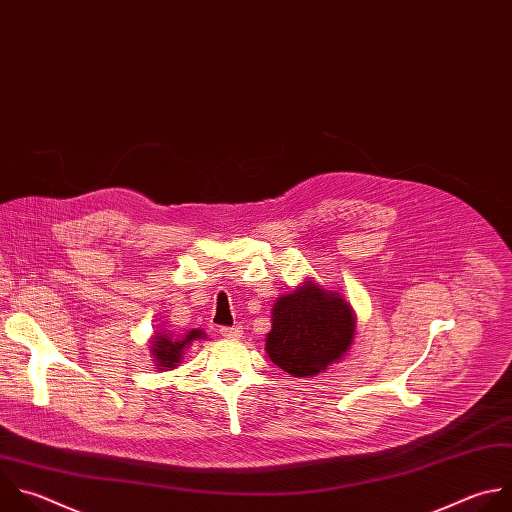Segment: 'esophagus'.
<instances>
[{"label":"esophagus","instance_id":"34e87169","mask_svg":"<svg viewBox=\"0 0 512 512\" xmlns=\"http://www.w3.org/2000/svg\"><path fill=\"white\" fill-rule=\"evenodd\" d=\"M219 331H221V335H225V337H241V325H233V327H221Z\"/></svg>","mask_w":512,"mask_h":512}]
</instances>
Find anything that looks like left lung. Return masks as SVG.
<instances>
[{
  "instance_id": "8db88e82",
  "label": "left lung",
  "mask_w": 512,
  "mask_h": 512,
  "mask_svg": "<svg viewBox=\"0 0 512 512\" xmlns=\"http://www.w3.org/2000/svg\"><path fill=\"white\" fill-rule=\"evenodd\" d=\"M354 337V313L337 293L305 283L273 305L267 354L283 372L305 378L342 358Z\"/></svg>"
}]
</instances>
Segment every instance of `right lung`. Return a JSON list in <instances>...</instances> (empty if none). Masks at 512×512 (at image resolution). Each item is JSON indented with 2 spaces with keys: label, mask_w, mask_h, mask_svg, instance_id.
<instances>
[{
  "label": "right lung",
  "mask_w": 512,
  "mask_h": 512,
  "mask_svg": "<svg viewBox=\"0 0 512 512\" xmlns=\"http://www.w3.org/2000/svg\"><path fill=\"white\" fill-rule=\"evenodd\" d=\"M203 337H205V333L201 329L189 331V335L183 339H173L170 335H156L152 342V356L156 358V364L160 366L158 370L175 368L183 358V350L193 342V339H203Z\"/></svg>",
  "instance_id": "1"
}]
</instances>
